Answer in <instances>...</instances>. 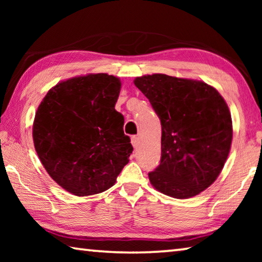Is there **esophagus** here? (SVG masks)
<instances>
[{
    "label": "esophagus",
    "instance_id": "esophagus-1",
    "mask_svg": "<svg viewBox=\"0 0 262 262\" xmlns=\"http://www.w3.org/2000/svg\"><path fill=\"white\" fill-rule=\"evenodd\" d=\"M132 144H133V147H134L135 149H137V147H139V144H140V140H139V137L137 136H132Z\"/></svg>",
    "mask_w": 262,
    "mask_h": 262
}]
</instances>
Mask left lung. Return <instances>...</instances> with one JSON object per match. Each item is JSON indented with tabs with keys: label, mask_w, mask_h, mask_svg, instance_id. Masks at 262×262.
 <instances>
[{
	"label": "left lung",
	"mask_w": 262,
	"mask_h": 262,
	"mask_svg": "<svg viewBox=\"0 0 262 262\" xmlns=\"http://www.w3.org/2000/svg\"><path fill=\"white\" fill-rule=\"evenodd\" d=\"M134 84L151 104L162 125V157L149 172L159 192L188 199L220 176L231 148L232 120L219 91L194 79L154 74Z\"/></svg>",
	"instance_id": "8db88e82"
}]
</instances>
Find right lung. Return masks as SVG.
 <instances>
[{
    "label": "right lung",
    "instance_id": "add662e5",
    "mask_svg": "<svg viewBox=\"0 0 262 262\" xmlns=\"http://www.w3.org/2000/svg\"><path fill=\"white\" fill-rule=\"evenodd\" d=\"M120 79L90 74L67 79L47 92L33 122V143L43 167L62 188L77 196L115 184L133 152L115 111Z\"/></svg>",
    "mask_w": 262,
    "mask_h": 262
}]
</instances>
